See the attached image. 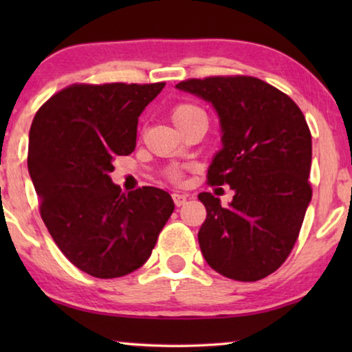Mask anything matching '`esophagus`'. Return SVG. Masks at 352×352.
I'll list each match as a JSON object with an SVG mask.
<instances>
[{
  "label": "esophagus",
  "instance_id": "esophagus-1",
  "mask_svg": "<svg viewBox=\"0 0 352 352\" xmlns=\"http://www.w3.org/2000/svg\"><path fill=\"white\" fill-rule=\"evenodd\" d=\"M173 201H175L176 206H182L187 201V195L186 194H173Z\"/></svg>",
  "mask_w": 352,
  "mask_h": 352
}]
</instances>
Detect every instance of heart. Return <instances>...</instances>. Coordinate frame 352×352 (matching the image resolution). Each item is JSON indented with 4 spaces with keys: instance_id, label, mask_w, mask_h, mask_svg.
I'll return each instance as SVG.
<instances>
[{
    "instance_id": "obj_1",
    "label": "heart",
    "mask_w": 352,
    "mask_h": 352,
    "mask_svg": "<svg viewBox=\"0 0 352 352\" xmlns=\"http://www.w3.org/2000/svg\"><path fill=\"white\" fill-rule=\"evenodd\" d=\"M195 117H205L204 110L200 107H197L194 104H179L173 109L171 112V118L175 122L176 126H182L187 122H190L192 118Z\"/></svg>"
}]
</instances>
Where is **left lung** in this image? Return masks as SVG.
<instances>
[{
	"instance_id": "1",
	"label": "left lung",
	"mask_w": 352,
	"mask_h": 352,
	"mask_svg": "<svg viewBox=\"0 0 352 352\" xmlns=\"http://www.w3.org/2000/svg\"><path fill=\"white\" fill-rule=\"evenodd\" d=\"M213 105L223 147L208 182L234 190L229 206L199 194L206 219L199 230L205 261L221 276L254 282L277 271L300 234L312 190V142L300 107L253 76H211L176 85Z\"/></svg>"
}]
</instances>
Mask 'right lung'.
<instances>
[{"instance_id":"obj_1","label":"right lung","mask_w":352,"mask_h":352,"mask_svg":"<svg viewBox=\"0 0 352 352\" xmlns=\"http://www.w3.org/2000/svg\"><path fill=\"white\" fill-rule=\"evenodd\" d=\"M165 88L74 85L33 118L28 173L41 218L67 259L98 278L123 277L151 256L175 201L168 192L113 184L115 157L136 147L138 120Z\"/></svg>"}]
</instances>
